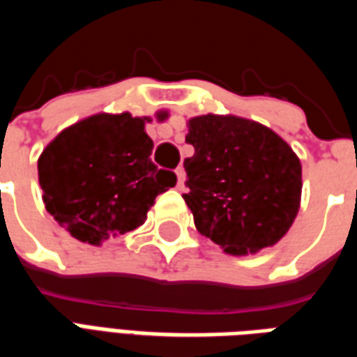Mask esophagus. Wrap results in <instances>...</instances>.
<instances>
[{"instance_id": "obj_1", "label": "esophagus", "mask_w": 357, "mask_h": 357, "mask_svg": "<svg viewBox=\"0 0 357 357\" xmlns=\"http://www.w3.org/2000/svg\"><path fill=\"white\" fill-rule=\"evenodd\" d=\"M176 176H178V189H183V187H185V170H183V168H178V170H176Z\"/></svg>"}]
</instances>
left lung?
<instances>
[{
	"mask_svg": "<svg viewBox=\"0 0 357 357\" xmlns=\"http://www.w3.org/2000/svg\"><path fill=\"white\" fill-rule=\"evenodd\" d=\"M185 158L195 227L233 256L273 247L300 208L302 166L291 145L268 126L233 114L187 120Z\"/></svg>",
	"mask_w": 357,
	"mask_h": 357,
	"instance_id": "8db88e82",
	"label": "left lung"
}]
</instances>
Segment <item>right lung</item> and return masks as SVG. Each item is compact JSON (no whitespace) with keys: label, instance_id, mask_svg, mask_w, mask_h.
<instances>
[{"label":"right lung","instance_id":"1","mask_svg":"<svg viewBox=\"0 0 357 357\" xmlns=\"http://www.w3.org/2000/svg\"><path fill=\"white\" fill-rule=\"evenodd\" d=\"M145 122L99 112L65 128L38 158L45 208L82 243L101 245L139 227L156 197L176 185V174L151 160Z\"/></svg>","mask_w":357,"mask_h":357}]
</instances>
